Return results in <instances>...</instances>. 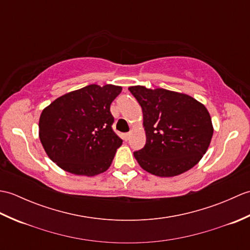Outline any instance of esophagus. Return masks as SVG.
Here are the masks:
<instances>
[{
    "label": "esophagus",
    "instance_id": "34e87169",
    "mask_svg": "<svg viewBox=\"0 0 250 250\" xmlns=\"http://www.w3.org/2000/svg\"><path fill=\"white\" fill-rule=\"evenodd\" d=\"M130 135H131V132H129V133H125V134H124V139H125V141H128Z\"/></svg>",
    "mask_w": 250,
    "mask_h": 250
}]
</instances>
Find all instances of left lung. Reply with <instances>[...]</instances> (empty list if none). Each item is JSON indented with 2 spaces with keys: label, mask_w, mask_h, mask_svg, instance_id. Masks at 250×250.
Instances as JSON below:
<instances>
[{
  "label": "left lung",
  "mask_w": 250,
  "mask_h": 250,
  "mask_svg": "<svg viewBox=\"0 0 250 250\" xmlns=\"http://www.w3.org/2000/svg\"><path fill=\"white\" fill-rule=\"evenodd\" d=\"M129 90L143 110L146 145L134 152L141 167L159 177H174L198 164L214 134L204 104L162 88L132 86Z\"/></svg>",
  "instance_id": "left-lung-1"
}]
</instances>
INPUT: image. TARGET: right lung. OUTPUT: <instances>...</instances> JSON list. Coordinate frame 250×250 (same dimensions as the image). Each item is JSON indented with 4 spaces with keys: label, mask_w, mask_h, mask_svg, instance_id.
Instances as JSON below:
<instances>
[{
    "label": "right lung",
    "mask_w": 250,
    "mask_h": 250,
    "mask_svg": "<svg viewBox=\"0 0 250 250\" xmlns=\"http://www.w3.org/2000/svg\"><path fill=\"white\" fill-rule=\"evenodd\" d=\"M115 84H89L61 95L42 111L39 136L58 167L95 176L107 171L121 139L111 129L110 104L121 92Z\"/></svg>",
    "instance_id": "1"
}]
</instances>
